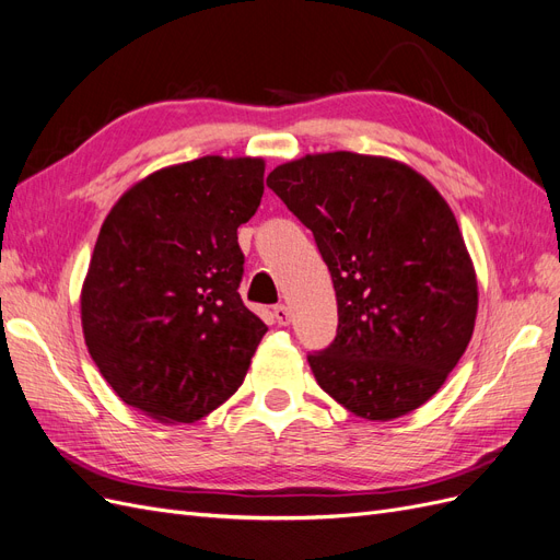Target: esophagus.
I'll return each mask as SVG.
<instances>
[{
  "label": "esophagus",
  "instance_id": "34e87169",
  "mask_svg": "<svg viewBox=\"0 0 560 560\" xmlns=\"http://www.w3.org/2000/svg\"><path fill=\"white\" fill-rule=\"evenodd\" d=\"M272 314H275V320L279 323V326H288V323H291V310H288L285 304H277Z\"/></svg>",
  "mask_w": 560,
  "mask_h": 560
}]
</instances>
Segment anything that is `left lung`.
Here are the masks:
<instances>
[{
    "mask_svg": "<svg viewBox=\"0 0 560 560\" xmlns=\"http://www.w3.org/2000/svg\"><path fill=\"white\" fill-rule=\"evenodd\" d=\"M314 232L337 295V337L310 353L318 386L368 421L419 409L475 330L477 275L456 215L398 160L304 155L267 176Z\"/></svg>",
    "mask_w": 560,
    "mask_h": 560,
    "instance_id": "obj_1",
    "label": "left lung"
}]
</instances>
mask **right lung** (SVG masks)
<instances>
[{"mask_svg":"<svg viewBox=\"0 0 560 560\" xmlns=\"http://www.w3.org/2000/svg\"><path fill=\"white\" fill-rule=\"evenodd\" d=\"M262 158L205 155L141 178L106 215L81 291L90 358L162 423L200 421L244 382L265 323L248 312L237 228L260 207Z\"/></svg>","mask_w":560,"mask_h":560,"instance_id":"add662e5","label":"right lung"}]
</instances>
